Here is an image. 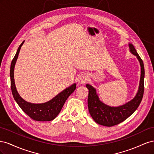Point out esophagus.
Instances as JSON below:
<instances>
[{"mask_svg":"<svg viewBox=\"0 0 154 154\" xmlns=\"http://www.w3.org/2000/svg\"><path fill=\"white\" fill-rule=\"evenodd\" d=\"M88 80V76L87 74H82L78 78V82L80 84H83V83H85Z\"/></svg>","mask_w":154,"mask_h":154,"instance_id":"1","label":"esophagus"}]
</instances>
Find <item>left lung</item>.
I'll return each instance as SVG.
<instances>
[{"instance_id": "8db88e82", "label": "left lung", "mask_w": 154, "mask_h": 154, "mask_svg": "<svg viewBox=\"0 0 154 154\" xmlns=\"http://www.w3.org/2000/svg\"><path fill=\"white\" fill-rule=\"evenodd\" d=\"M128 46L130 52L136 56L141 66V77L138 91L132 100L118 106L107 105L100 100L94 87L88 83L86 85L88 89L87 100L88 111L92 119L99 125L112 127L124 122L136 110L141 102L144 93V64L134 46L131 43L128 44Z\"/></svg>"}]
</instances>
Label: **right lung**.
Here are the masks:
<instances>
[{"mask_svg": "<svg viewBox=\"0 0 154 154\" xmlns=\"http://www.w3.org/2000/svg\"><path fill=\"white\" fill-rule=\"evenodd\" d=\"M24 42V41L18 47L17 53L15 57L13 58L11 64V88L13 97L21 109L31 119L38 121V122H49V121L53 120L61 111L68 97L76 89V84L73 83L71 86L65 88L63 91L54 96L53 99L45 102V103H32L24 100L18 94L15 86V79H14V69H15V63L18 54H19L20 50Z\"/></svg>", "mask_w": 154, "mask_h": 154, "instance_id": "1", "label": "right lung"}]
</instances>
